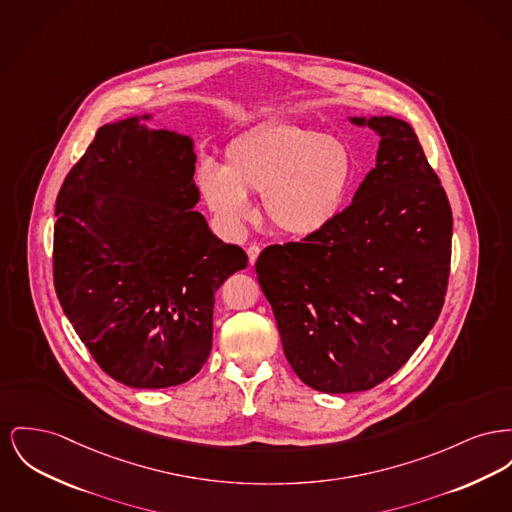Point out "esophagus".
<instances>
[{
    "instance_id": "esophagus-1",
    "label": "esophagus",
    "mask_w": 512,
    "mask_h": 512,
    "mask_svg": "<svg viewBox=\"0 0 512 512\" xmlns=\"http://www.w3.org/2000/svg\"><path fill=\"white\" fill-rule=\"evenodd\" d=\"M259 253H261V247H259V245H249V247H247V257H249V265H251V267L257 263Z\"/></svg>"
}]
</instances>
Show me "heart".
Masks as SVG:
<instances>
[{
	"label": "heart",
	"instance_id": "obj_1",
	"mask_svg": "<svg viewBox=\"0 0 512 512\" xmlns=\"http://www.w3.org/2000/svg\"><path fill=\"white\" fill-rule=\"evenodd\" d=\"M356 181L348 143L298 123H269L234 139L226 164L203 160L197 187L220 230L240 234L253 220L249 195H263L272 228L311 238L338 220Z\"/></svg>",
	"mask_w": 512,
	"mask_h": 512
}]
</instances>
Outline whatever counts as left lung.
Segmentation results:
<instances>
[{"mask_svg": "<svg viewBox=\"0 0 512 512\" xmlns=\"http://www.w3.org/2000/svg\"><path fill=\"white\" fill-rule=\"evenodd\" d=\"M348 120L381 137L352 205L255 265L286 360L329 394L369 391L410 360L439 319L451 269V205L410 123Z\"/></svg>", "mask_w": 512, "mask_h": 512, "instance_id": "1", "label": "left lung"}]
</instances>
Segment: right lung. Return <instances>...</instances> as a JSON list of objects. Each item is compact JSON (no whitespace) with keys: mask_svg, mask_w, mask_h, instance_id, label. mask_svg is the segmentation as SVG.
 Masks as SVG:
<instances>
[{"mask_svg":"<svg viewBox=\"0 0 512 512\" xmlns=\"http://www.w3.org/2000/svg\"><path fill=\"white\" fill-rule=\"evenodd\" d=\"M152 114L106 123L61 185L54 284L96 363L133 389L195 377L212 348L214 294L247 267L195 211L193 139Z\"/></svg>","mask_w":512,"mask_h":512,"instance_id":"right-lung-1","label":"right lung"}]
</instances>
